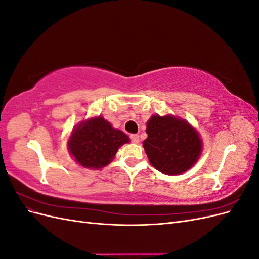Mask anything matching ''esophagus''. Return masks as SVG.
<instances>
[{"mask_svg":"<svg viewBox=\"0 0 259 259\" xmlns=\"http://www.w3.org/2000/svg\"><path fill=\"white\" fill-rule=\"evenodd\" d=\"M131 140H132V143L138 144L139 143V136L136 135V134H133V135H131Z\"/></svg>","mask_w":259,"mask_h":259,"instance_id":"34e87169","label":"esophagus"}]
</instances>
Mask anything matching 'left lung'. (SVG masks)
<instances>
[{"mask_svg":"<svg viewBox=\"0 0 259 259\" xmlns=\"http://www.w3.org/2000/svg\"><path fill=\"white\" fill-rule=\"evenodd\" d=\"M143 147L151 165L166 175H178L191 168L201 155L199 133L187 121L174 115H152L147 122Z\"/></svg>","mask_w":259,"mask_h":259,"instance_id":"8db88e82","label":"left lung"}]
</instances>
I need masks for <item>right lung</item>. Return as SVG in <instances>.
I'll list each match as a JSON object with an SVG mask.
<instances>
[{
	"instance_id": "right-lung-1",
	"label": "right lung",
	"mask_w": 259,
	"mask_h": 259,
	"mask_svg": "<svg viewBox=\"0 0 259 259\" xmlns=\"http://www.w3.org/2000/svg\"><path fill=\"white\" fill-rule=\"evenodd\" d=\"M128 136L115 130L103 116L77 124L68 140V150L75 162L86 168L99 169L110 163Z\"/></svg>"
}]
</instances>
